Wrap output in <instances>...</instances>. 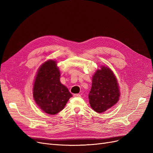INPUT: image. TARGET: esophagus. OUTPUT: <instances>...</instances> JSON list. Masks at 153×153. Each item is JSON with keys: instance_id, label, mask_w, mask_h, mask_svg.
I'll use <instances>...</instances> for the list:
<instances>
[{"instance_id": "obj_1", "label": "esophagus", "mask_w": 153, "mask_h": 153, "mask_svg": "<svg viewBox=\"0 0 153 153\" xmlns=\"http://www.w3.org/2000/svg\"><path fill=\"white\" fill-rule=\"evenodd\" d=\"M73 96L74 97H81V95L79 94H74Z\"/></svg>"}]
</instances>
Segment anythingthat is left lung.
I'll use <instances>...</instances> for the list:
<instances>
[{"mask_svg":"<svg viewBox=\"0 0 153 153\" xmlns=\"http://www.w3.org/2000/svg\"><path fill=\"white\" fill-rule=\"evenodd\" d=\"M92 77L89 103L95 112L102 113L116 104L120 96L117 81L112 70L105 66Z\"/></svg>","mask_w":153,"mask_h":153,"instance_id":"left-lung-1","label":"left lung"}]
</instances>
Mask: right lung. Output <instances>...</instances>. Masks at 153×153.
<instances>
[{
  "label": "right lung",
  "instance_id": "1",
  "mask_svg": "<svg viewBox=\"0 0 153 153\" xmlns=\"http://www.w3.org/2000/svg\"><path fill=\"white\" fill-rule=\"evenodd\" d=\"M34 99L45 113L54 115L61 111L72 94L60 82L56 62L50 60L39 69L33 87Z\"/></svg>",
  "mask_w": 153,
  "mask_h": 153
}]
</instances>
